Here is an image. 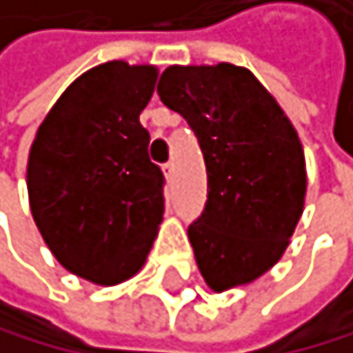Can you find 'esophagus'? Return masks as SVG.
Returning a JSON list of instances; mask_svg holds the SVG:
<instances>
[{"label":"esophagus","mask_w":353,"mask_h":353,"mask_svg":"<svg viewBox=\"0 0 353 353\" xmlns=\"http://www.w3.org/2000/svg\"><path fill=\"white\" fill-rule=\"evenodd\" d=\"M163 176L168 179V181H172V176H174V163L172 161H168V163H163Z\"/></svg>","instance_id":"1"}]
</instances>
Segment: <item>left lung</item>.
Wrapping results in <instances>:
<instances>
[{"mask_svg": "<svg viewBox=\"0 0 353 353\" xmlns=\"http://www.w3.org/2000/svg\"><path fill=\"white\" fill-rule=\"evenodd\" d=\"M157 91L205 157L207 203L188 229L201 275L216 292L251 284L279 262L303 214L297 130L247 67L170 65Z\"/></svg>", "mask_w": 353, "mask_h": 353, "instance_id": "obj_1", "label": "left lung"}]
</instances>
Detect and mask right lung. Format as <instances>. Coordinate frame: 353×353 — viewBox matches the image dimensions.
<instances>
[{
    "label": "right lung",
    "instance_id": "add662e5",
    "mask_svg": "<svg viewBox=\"0 0 353 353\" xmlns=\"http://www.w3.org/2000/svg\"><path fill=\"white\" fill-rule=\"evenodd\" d=\"M159 69L109 61L69 85L28 157L30 212L63 268L100 286L137 275L163 220V172L139 113Z\"/></svg>",
    "mask_w": 353,
    "mask_h": 353
}]
</instances>
